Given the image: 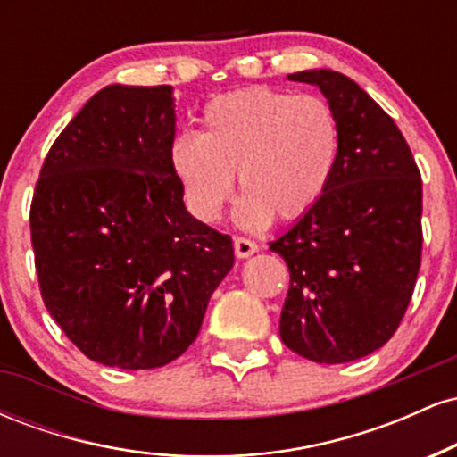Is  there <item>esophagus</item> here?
I'll list each match as a JSON object with an SVG mask.
<instances>
[{
	"label": "esophagus",
	"instance_id": "obj_1",
	"mask_svg": "<svg viewBox=\"0 0 457 457\" xmlns=\"http://www.w3.org/2000/svg\"><path fill=\"white\" fill-rule=\"evenodd\" d=\"M255 251H258V245H255L253 240L243 238V236H236L234 238L236 258H249V255H253Z\"/></svg>",
	"mask_w": 457,
	"mask_h": 457
}]
</instances>
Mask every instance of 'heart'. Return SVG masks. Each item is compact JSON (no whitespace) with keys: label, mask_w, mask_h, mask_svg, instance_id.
<instances>
[{"label":"heart","mask_w":457,"mask_h":457,"mask_svg":"<svg viewBox=\"0 0 457 457\" xmlns=\"http://www.w3.org/2000/svg\"><path fill=\"white\" fill-rule=\"evenodd\" d=\"M202 130L176 135L170 165L187 211L214 223L234 191L245 193L236 221L266 228L272 217L295 221L327 193L342 156L333 107L313 94L246 87L204 107Z\"/></svg>","instance_id":"obj_1"}]
</instances>
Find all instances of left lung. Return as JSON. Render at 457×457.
Masks as SVG:
<instances>
[{
    "label": "left lung",
    "mask_w": 457,
    "mask_h": 457,
    "mask_svg": "<svg viewBox=\"0 0 457 457\" xmlns=\"http://www.w3.org/2000/svg\"><path fill=\"white\" fill-rule=\"evenodd\" d=\"M342 129L337 171L312 211L272 240L290 287L281 342L316 363L363 359L393 337L421 266V174L402 130L342 72L303 71Z\"/></svg>",
    "instance_id": "8db88e82"
}]
</instances>
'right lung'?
Wrapping results in <instances>:
<instances>
[{
  "mask_svg": "<svg viewBox=\"0 0 457 457\" xmlns=\"http://www.w3.org/2000/svg\"><path fill=\"white\" fill-rule=\"evenodd\" d=\"M174 137L170 86H107L62 130L36 182L40 295L96 363H171L234 266L232 238L187 212L170 165Z\"/></svg>",
  "mask_w": 457,
  "mask_h": 457,
  "instance_id": "1",
  "label": "right lung"
}]
</instances>
